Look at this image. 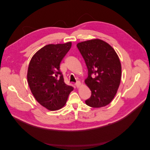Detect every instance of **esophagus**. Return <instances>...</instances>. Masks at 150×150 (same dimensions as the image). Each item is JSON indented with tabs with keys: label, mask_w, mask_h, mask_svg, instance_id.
Listing matches in <instances>:
<instances>
[{
	"label": "esophagus",
	"mask_w": 150,
	"mask_h": 150,
	"mask_svg": "<svg viewBox=\"0 0 150 150\" xmlns=\"http://www.w3.org/2000/svg\"><path fill=\"white\" fill-rule=\"evenodd\" d=\"M75 85H76V86L77 88H79L80 86H81V82L80 81H77V82L75 83Z\"/></svg>",
	"instance_id": "1"
}]
</instances>
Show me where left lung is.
Listing matches in <instances>:
<instances>
[{"label":"left lung","mask_w":150,"mask_h":150,"mask_svg":"<svg viewBox=\"0 0 150 150\" xmlns=\"http://www.w3.org/2000/svg\"><path fill=\"white\" fill-rule=\"evenodd\" d=\"M88 70L85 83L91 91L86 100L88 106L101 108L110 104L118 89L121 65L118 56L110 44L98 39L77 44Z\"/></svg>","instance_id":"8db88e82"}]
</instances>
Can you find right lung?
I'll return each mask as SVG.
<instances>
[{
  "mask_svg": "<svg viewBox=\"0 0 150 150\" xmlns=\"http://www.w3.org/2000/svg\"><path fill=\"white\" fill-rule=\"evenodd\" d=\"M71 44L69 42L46 45L30 61L28 71L29 88L37 101L49 110L62 108L74 89L64 83L60 71V63Z\"/></svg>",
  "mask_w": 150,
  "mask_h": 150,
  "instance_id": "obj_1",
  "label": "right lung"
}]
</instances>
